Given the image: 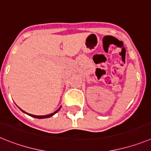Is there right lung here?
Returning a JSON list of instances; mask_svg holds the SVG:
<instances>
[{"label":"right lung","mask_w":151,"mask_h":151,"mask_svg":"<svg viewBox=\"0 0 151 151\" xmlns=\"http://www.w3.org/2000/svg\"><path fill=\"white\" fill-rule=\"evenodd\" d=\"M60 108H61V106H60V107L59 108V109H58V110H56V111L54 112V113H50V114H48V115H45V116H35V115H32V114H29V113H26V112L24 111V110H21L20 108H19V109H20V110H22V111L23 112V113H26V114H27V115L30 116H32V117H34V118H36V119H45V118H49V117H51L52 116H54V114H55V113H57V112L59 111V110H60Z\"/></svg>","instance_id":"obj_1"}]
</instances>
